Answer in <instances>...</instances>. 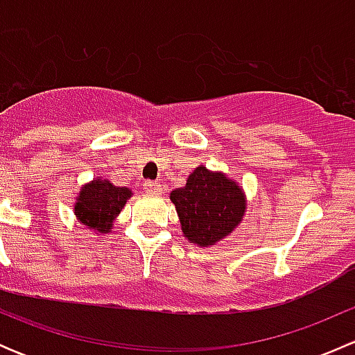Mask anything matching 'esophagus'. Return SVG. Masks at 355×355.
I'll list each match as a JSON object with an SVG mask.
<instances>
[{
    "label": "esophagus",
    "mask_w": 355,
    "mask_h": 355,
    "mask_svg": "<svg viewBox=\"0 0 355 355\" xmlns=\"http://www.w3.org/2000/svg\"><path fill=\"white\" fill-rule=\"evenodd\" d=\"M144 189L148 194H159L161 192V184L159 182H146Z\"/></svg>",
    "instance_id": "1"
}]
</instances>
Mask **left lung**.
<instances>
[{
	"label": "left lung",
	"mask_w": 355,
	"mask_h": 355,
	"mask_svg": "<svg viewBox=\"0 0 355 355\" xmlns=\"http://www.w3.org/2000/svg\"><path fill=\"white\" fill-rule=\"evenodd\" d=\"M170 199L177 207L185 237L202 247L232 234L245 213L242 189L206 166L196 168L185 187L171 192Z\"/></svg>",
	"instance_id": "8db88e82"
}]
</instances>
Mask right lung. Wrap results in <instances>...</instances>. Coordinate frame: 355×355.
<instances>
[{
	"mask_svg": "<svg viewBox=\"0 0 355 355\" xmlns=\"http://www.w3.org/2000/svg\"><path fill=\"white\" fill-rule=\"evenodd\" d=\"M130 198L127 187H114L106 180H94L82 187L75 204V214L85 227L108 234L114 218Z\"/></svg>",
	"mask_w": 355,
	"mask_h": 355,
	"instance_id": "right-lung-1",
	"label": "right lung"
}]
</instances>
